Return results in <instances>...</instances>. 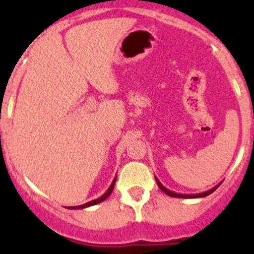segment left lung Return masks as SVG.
Wrapping results in <instances>:
<instances>
[{
    "label": "left lung",
    "instance_id": "1",
    "mask_svg": "<svg viewBox=\"0 0 254 254\" xmlns=\"http://www.w3.org/2000/svg\"><path fill=\"white\" fill-rule=\"evenodd\" d=\"M155 179H156V183H158L159 188H160V190H163L164 193L168 194V196H170V197H178V198H201V197H206V196H208V194L212 193V192H214V190H216V188L220 186V185L215 186L214 188H211V190H206V192H202V193H197V194H183V193H176V192H173V190H168V188H165L163 185H161V183H160V182H159V179L156 178V177H155Z\"/></svg>",
    "mask_w": 254,
    "mask_h": 254
}]
</instances>
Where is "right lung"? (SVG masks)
<instances>
[{"instance_id": "add662e5", "label": "right lung", "mask_w": 254, "mask_h": 254, "mask_svg": "<svg viewBox=\"0 0 254 254\" xmlns=\"http://www.w3.org/2000/svg\"><path fill=\"white\" fill-rule=\"evenodd\" d=\"M116 179H117V177H114L113 182H112V185L109 186V188H108V190H107V192H105V193L103 194V196H100L99 198L93 199V201H90V202H86V203H84V205H80V206H69V207H67V208H69V210H76V208H85V207H90V206H94V205H96V203H100V202H103V201H104V199H107L108 197L111 196V193H112V192H113L114 185H116Z\"/></svg>"}]
</instances>
